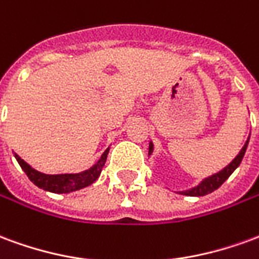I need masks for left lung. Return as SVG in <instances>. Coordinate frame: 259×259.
<instances>
[{
    "instance_id": "obj_1",
    "label": "left lung",
    "mask_w": 259,
    "mask_h": 259,
    "mask_svg": "<svg viewBox=\"0 0 259 259\" xmlns=\"http://www.w3.org/2000/svg\"><path fill=\"white\" fill-rule=\"evenodd\" d=\"M248 140H250V137H248ZM248 140L245 141V144L241 148V151L237 154V157L234 158L232 162L229 163L226 168H223L221 172H218V174L212 175L209 178H206L201 182L200 185L195 186L190 190H186V191H180V194L183 195H190V197H201V195H206L212 193V191H215L217 189H219L221 186L223 185V182L228 179L230 175L233 174L234 169L237 168L241 162V159L244 157L245 150H247V146H248ZM152 150H154V147H152V143H150V147H148V154H151Z\"/></svg>"
}]
</instances>
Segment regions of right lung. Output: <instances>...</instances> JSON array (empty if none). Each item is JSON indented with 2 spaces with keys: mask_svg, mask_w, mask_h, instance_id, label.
Returning <instances> with one entry per match:
<instances>
[{
  "mask_svg": "<svg viewBox=\"0 0 259 259\" xmlns=\"http://www.w3.org/2000/svg\"><path fill=\"white\" fill-rule=\"evenodd\" d=\"M109 148H107L104 154L101 155V158L97 161V163L94 166H91L89 170H84L81 174H65V175H46L38 172L36 169H33L29 165L26 163L22 158L15 154V158L16 161L20 165V168L23 169V172L27 175V178L42 190L51 191V193H58V194H62V193H70V191H76L83 189V187H87L90 186L91 183H94L98 176L101 174L102 166L105 165V161H107V155Z\"/></svg>",
  "mask_w": 259,
  "mask_h": 259,
  "instance_id": "add662e5",
  "label": "right lung"
}]
</instances>
